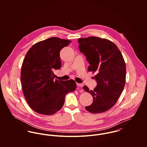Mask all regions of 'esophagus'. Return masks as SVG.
<instances>
[{"label":"esophagus","instance_id":"esophagus-1","mask_svg":"<svg viewBox=\"0 0 147 147\" xmlns=\"http://www.w3.org/2000/svg\"><path fill=\"white\" fill-rule=\"evenodd\" d=\"M77 86L78 87H80V88H82L83 86V84H81V83H77Z\"/></svg>","mask_w":147,"mask_h":147}]
</instances>
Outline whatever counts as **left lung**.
I'll list each match as a JSON object with an SVG mask.
<instances>
[{
  "label": "left lung",
  "mask_w": 147,
  "mask_h": 147,
  "mask_svg": "<svg viewBox=\"0 0 147 147\" xmlns=\"http://www.w3.org/2000/svg\"><path fill=\"white\" fill-rule=\"evenodd\" d=\"M79 48L89 63L88 71L96 72L97 86L84 90L92 95L93 103L85 107L90 113H104L117 102L126 83V64L117 46L109 40L97 37L79 38Z\"/></svg>",
  "instance_id": "left-lung-1"
}]
</instances>
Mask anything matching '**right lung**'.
Listing matches in <instances>:
<instances>
[{
	"label": "right lung",
	"instance_id": "right-lung-1",
	"mask_svg": "<svg viewBox=\"0 0 147 147\" xmlns=\"http://www.w3.org/2000/svg\"><path fill=\"white\" fill-rule=\"evenodd\" d=\"M71 41L51 37L35 43L22 64L21 82L25 100L34 111L52 115L61 110L67 93L74 91L72 80L55 79L53 71L61 67L60 51Z\"/></svg>",
	"mask_w": 147,
	"mask_h": 147
}]
</instances>
